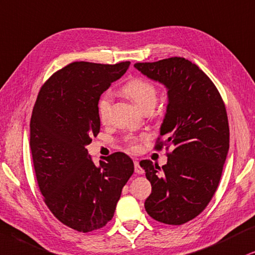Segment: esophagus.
Segmentation results:
<instances>
[{
	"label": "esophagus",
	"instance_id": "1",
	"mask_svg": "<svg viewBox=\"0 0 255 255\" xmlns=\"http://www.w3.org/2000/svg\"><path fill=\"white\" fill-rule=\"evenodd\" d=\"M134 168H135V173L136 174H143V169L140 167V163H138V161L135 160L134 161Z\"/></svg>",
	"mask_w": 255,
	"mask_h": 255
}]
</instances>
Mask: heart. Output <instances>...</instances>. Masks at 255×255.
<instances>
[{
  "label": "heart",
  "instance_id": "b5f03b06",
  "mask_svg": "<svg viewBox=\"0 0 255 255\" xmlns=\"http://www.w3.org/2000/svg\"><path fill=\"white\" fill-rule=\"evenodd\" d=\"M122 92L125 93L128 98L133 100L138 107L142 108L143 111L154 108L157 100V88L154 83L148 81L142 77H134L128 81L122 87ZM112 93L105 92L100 95L96 104V111H98V117L101 122H106L108 120L109 112L112 107ZM138 137L137 136H127L126 137V144L129 149H136L137 148Z\"/></svg>",
  "mask_w": 255,
  "mask_h": 255
}]
</instances>
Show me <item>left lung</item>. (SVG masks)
<instances>
[{
  "label": "left lung",
  "mask_w": 255,
  "mask_h": 255,
  "mask_svg": "<svg viewBox=\"0 0 255 255\" xmlns=\"http://www.w3.org/2000/svg\"><path fill=\"white\" fill-rule=\"evenodd\" d=\"M134 66L163 83L169 99L154 147H166L167 163L160 168L150 160L140 162L151 183L144 208L154 220L183 225L207 207L221 179L230 148L225 102L212 80L183 57Z\"/></svg>",
  "instance_id": "1"
}]
</instances>
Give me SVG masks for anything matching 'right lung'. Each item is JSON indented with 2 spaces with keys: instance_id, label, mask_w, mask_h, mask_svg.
Masks as SVG:
<instances>
[{
  "instance_id": "right-lung-1",
  "label": "right lung",
  "mask_w": 255,
  "mask_h": 255,
  "mask_svg": "<svg viewBox=\"0 0 255 255\" xmlns=\"http://www.w3.org/2000/svg\"><path fill=\"white\" fill-rule=\"evenodd\" d=\"M129 64H67L42 85L31 114V156L44 204L57 220L82 233L112 220L134 173L127 154L113 153L96 167L86 148L100 133L98 99Z\"/></svg>"
}]
</instances>
